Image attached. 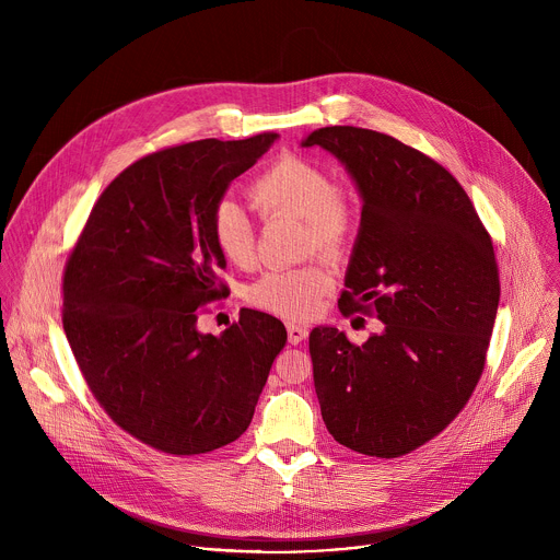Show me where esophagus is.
<instances>
[{
	"label": "esophagus",
	"mask_w": 560,
	"mask_h": 560,
	"mask_svg": "<svg viewBox=\"0 0 560 560\" xmlns=\"http://www.w3.org/2000/svg\"><path fill=\"white\" fill-rule=\"evenodd\" d=\"M305 337H307V328H305V326L288 324V341H290L292 346H299Z\"/></svg>",
	"instance_id": "34e87169"
}]
</instances>
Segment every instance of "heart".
Returning <instances> with one entry per match:
<instances>
[{"label":"heart","instance_id":"heart-1","mask_svg":"<svg viewBox=\"0 0 560 560\" xmlns=\"http://www.w3.org/2000/svg\"><path fill=\"white\" fill-rule=\"evenodd\" d=\"M250 199L266 217L303 219L307 250L341 255L357 236L361 208L357 197L332 182L330 173L301 154H281L250 186ZM210 234L221 257L238 268L255 261V223L248 212L223 199L214 206ZM335 285L324 261L270 270L248 288V301L285 318H307L322 307Z\"/></svg>","mask_w":560,"mask_h":560}]
</instances>
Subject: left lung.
I'll return each instance as SVG.
<instances>
[{"mask_svg": "<svg viewBox=\"0 0 560 560\" xmlns=\"http://www.w3.org/2000/svg\"><path fill=\"white\" fill-rule=\"evenodd\" d=\"M303 145L332 152L363 197L339 310L383 322L363 346L337 328L310 332L322 417L359 454H410L483 374L501 299L490 232L441 164L389 135L330 126Z\"/></svg>", "mask_w": 560, "mask_h": 560, "instance_id": "1", "label": "left lung"}]
</instances>
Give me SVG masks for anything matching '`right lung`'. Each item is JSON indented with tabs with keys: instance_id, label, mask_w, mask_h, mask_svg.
<instances>
[{
	"instance_id": "1",
	"label": "right lung",
	"mask_w": 560,
	"mask_h": 560,
	"mask_svg": "<svg viewBox=\"0 0 560 560\" xmlns=\"http://www.w3.org/2000/svg\"><path fill=\"white\" fill-rule=\"evenodd\" d=\"M277 132L201 139L141 156L102 192L63 268V332L104 412L175 456L242 436L277 354L279 318L244 307L201 335L203 305L228 294L210 219L232 179Z\"/></svg>"
}]
</instances>
